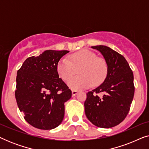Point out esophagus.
Segmentation results:
<instances>
[{"instance_id":"obj_1","label":"esophagus","mask_w":149,"mask_h":149,"mask_svg":"<svg viewBox=\"0 0 149 149\" xmlns=\"http://www.w3.org/2000/svg\"><path fill=\"white\" fill-rule=\"evenodd\" d=\"M77 93H78V91H77V90H72V96H75V95H76Z\"/></svg>"}]
</instances>
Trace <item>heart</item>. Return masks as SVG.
<instances>
[{
	"label": "heart",
	"instance_id": "heart-1",
	"mask_svg": "<svg viewBox=\"0 0 149 149\" xmlns=\"http://www.w3.org/2000/svg\"><path fill=\"white\" fill-rule=\"evenodd\" d=\"M70 60L63 58L57 65V71L63 80L67 81L79 70V77L68 81L67 85L73 90L86 89L93 83L100 84L104 80L108 72L107 63L103 59L91 51L84 49L70 56Z\"/></svg>",
	"mask_w": 149,
	"mask_h": 149
}]
</instances>
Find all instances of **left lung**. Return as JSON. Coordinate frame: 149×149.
<instances>
[{"mask_svg":"<svg viewBox=\"0 0 149 149\" xmlns=\"http://www.w3.org/2000/svg\"><path fill=\"white\" fill-rule=\"evenodd\" d=\"M103 56L108 66L104 82L87 93L85 115L98 127L111 128L119 125L129 113L134 95V74L125 58L105 45L92 46ZM102 93V97L96 93Z\"/></svg>","mask_w":149,"mask_h":149,"instance_id":"8db88e82","label":"left lung"}]
</instances>
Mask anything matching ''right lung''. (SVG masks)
Returning a JSON list of instances; mask_svg holds the SVG:
<instances>
[{"instance_id":"right-lung-1","label":"right lung","mask_w":149,"mask_h":149,"mask_svg":"<svg viewBox=\"0 0 149 149\" xmlns=\"http://www.w3.org/2000/svg\"><path fill=\"white\" fill-rule=\"evenodd\" d=\"M66 50H46L24 61L17 72L15 98L19 111L30 125L52 130L62 123L64 103L72 91L59 78L57 65Z\"/></svg>"}]
</instances>
